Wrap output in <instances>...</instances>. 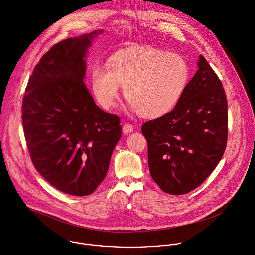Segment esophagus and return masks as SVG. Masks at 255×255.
I'll return each instance as SVG.
<instances>
[{
	"mask_svg": "<svg viewBox=\"0 0 255 255\" xmlns=\"http://www.w3.org/2000/svg\"><path fill=\"white\" fill-rule=\"evenodd\" d=\"M122 131L125 135H128L130 133H132L134 131V127L132 124H129V123H125L122 127Z\"/></svg>",
	"mask_w": 255,
	"mask_h": 255,
	"instance_id": "34e87169",
	"label": "esophagus"
}]
</instances>
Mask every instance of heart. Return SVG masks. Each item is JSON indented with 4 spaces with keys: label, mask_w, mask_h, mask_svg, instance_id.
Instances as JSON below:
<instances>
[{
    "label": "heart",
    "mask_w": 255,
    "mask_h": 255,
    "mask_svg": "<svg viewBox=\"0 0 255 255\" xmlns=\"http://www.w3.org/2000/svg\"><path fill=\"white\" fill-rule=\"evenodd\" d=\"M108 65H94L91 69L97 101L105 109L114 108L122 86L131 102L130 109L146 118L172 112L190 78V67L184 57L148 46L114 56Z\"/></svg>",
    "instance_id": "1"
}]
</instances>
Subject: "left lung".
<instances>
[{
	"label": "left lung",
	"instance_id": "obj_1",
	"mask_svg": "<svg viewBox=\"0 0 255 255\" xmlns=\"http://www.w3.org/2000/svg\"><path fill=\"white\" fill-rule=\"evenodd\" d=\"M169 114L142 124L150 176L170 195L192 192L221 160L228 138V109L222 83L206 59Z\"/></svg>",
	"mask_w": 255,
	"mask_h": 255
}]
</instances>
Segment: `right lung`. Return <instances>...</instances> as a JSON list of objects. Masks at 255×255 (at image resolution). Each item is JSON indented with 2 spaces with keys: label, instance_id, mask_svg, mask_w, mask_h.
Masks as SVG:
<instances>
[{
  "label": "right lung",
  "instance_id": "add662e5",
  "mask_svg": "<svg viewBox=\"0 0 255 255\" xmlns=\"http://www.w3.org/2000/svg\"><path fill=\"white\" fill-rule=\"evenodd\" d=\"M103 30L65 39L47 52L29 78L22 124L36 170L58 191L83 197L104 181L120 118L105 113L87 89L86 57Z\"/></svg>",
  "mask_w": 255,
  "mask_h": 255
}]
</instances>
